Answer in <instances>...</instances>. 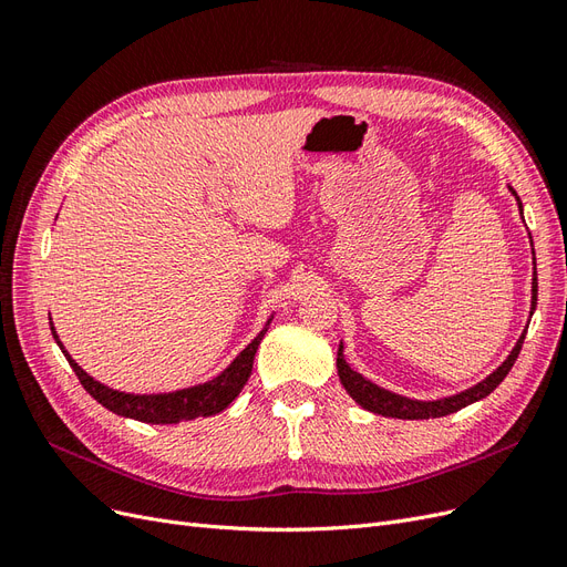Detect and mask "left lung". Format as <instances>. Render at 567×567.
<instances>
[{
    "instance_id": "left-lung-1",
    "label": "left lung",
    "mask_w": 567,
    "mask_h": 567,
    "mask_svg": "<svg viewBox=\"0 0 567 567\" xmlns=\"http://www.w3.org/2000/svg\"><path fill=\"white\" fill-rule=\"evenodd\" d=\"M511 193L516 195L514 188H508ZM518 199V209L523 216V205H520V197ZM537 306V268H535V276H533V308H529V316H533V310ZM527 332V330H525ZM525 332L520 334V339L516 341L514 351L508 353V358L499 364V368L492 372L489 377H485L476 386H471L462 393L450 395V398H441V400H412L405 395H398L393 391H386L377 386L370 379H364L362 374H358L349 362L343 358V343H339V353H337V370H339V379H341V386L346 389L355 403L360 408H364L368 412L381 414V416H395V419H435V416H445L452 412H460L462 408L476 403V400H483L485 395H489L495 391L499 383L504 381V377L514 368V362L520 353V346L525 339Z\"/></svg>"
}]
</instances>
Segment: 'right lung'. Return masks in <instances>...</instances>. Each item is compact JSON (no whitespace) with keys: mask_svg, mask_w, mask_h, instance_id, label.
I'll use <instances>...</instances> for the list:
<instances>
[{"mask_svg":"<svg viewBox=\"0 0 567 567\" xmlns=\"http://www.w3.org/2000/svg\"><path fill=\"white\" fill-rule=\"evenodd\" d=\"M270 320H272V316L268 318V322H266L264 330L259 332V337H254V341L247 346V349L212 381L197 383V386H190V389L172 391V393L138 395V393L115 391L111 386H105V383L96 381L94 377H89L80 368V364L72 360V355L63 349V343H61L56 330H53V322L49 318L51 334H53V339H56V343L61 346L65 360L70 362L72 372L78 374L84 391L94 400H99V403L105 410H111L120 416L136 419V422H143V424H178V422H190V419H197V416H212V414H218L221 410H226L233 403V400L240 395V391L245 389V383L251 374L254 355H257L259 343H261L264 334L268 332Z\"/></svg>","mask_w":567,"mask_h":567,"instance_id":"1","label":"right lung"}]
</instances>
